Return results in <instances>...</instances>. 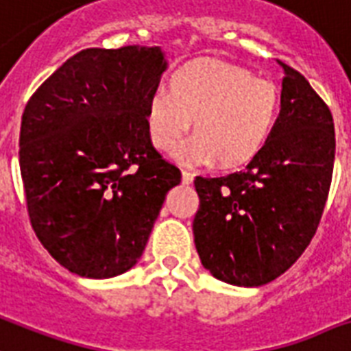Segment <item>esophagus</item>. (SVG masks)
<instances>
[{
  "label": "esophagus",
  "instance_id": "1",
  "mask_svg": "<svg viewBox=\"0 0 351 351\" xmlns=\"http://www.w3.org/2000/svg\"><path fill=\"white\" fill-rule=\"evenodd\" d=\"M193 178H195L193 173H189V171H182V182H184V184H191Z\"/></svg>",
  "mask_w": 351,
  "mask_h": 351
}]
</instances>
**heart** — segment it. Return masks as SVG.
Returning a JSON list of instances; mask_svg holds the SVG:
<instances>
[{
  "instance_id": "obj_1",
  "label": "heart",
  "mask_w": 351,
  "mask_h": 351,
  "mask_svg": "<svg viewBox=\"0 0 351 351\" xmlns=\"http://www.w3.org/2000/svg\"><path fill=\"white\" fill-rule=\"evenodd\" d=\"M280 114L272 82L221 60H195L175 69L167 92L154 90L145 104L147 132L160 151H175L191 119L195 138L182 147L184 164L237 169L259 156Z\"/></svg>"
}]
</instances>
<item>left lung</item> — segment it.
<instances>
[{
    "label": "left lung",
    "instance_id": "left-lung-1",
    "mask_svg": "<svg viewBox=\"0 0 351 351\" xmlns=\"http://www.w3.org/2000/svg\"><path fill=\"white\" fill-rule=\"evenodd\" d=\"M285 71L271 140L239 173L197 176L195 247L221 282L259 287L300 258L330 193L335 130L328 104L306 77Z\"/></svg>",
    "mask_w": 351,
    "mask_h": 351
}]
</instances>
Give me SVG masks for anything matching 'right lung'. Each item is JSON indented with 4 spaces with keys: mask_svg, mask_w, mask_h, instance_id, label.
<instances>
[{
    "mask_svg": "<svg viewBox=\"0 0 351 351\" xmlns=\"http://www.w3.org/2000/svg\"><path fill=\"white\" fill-rule=\"evenodd\" d=\"M160 47L84 49L31 95L20 171L34 234L69 272L132 269L182 173L152 147L145 104L165 71Z\"/></svg>",
    "mask_w": 351,
    "mask_h": 351,
    "instance_id": "right-lung-1",
    "label": "right lung"
}]
</instances>
